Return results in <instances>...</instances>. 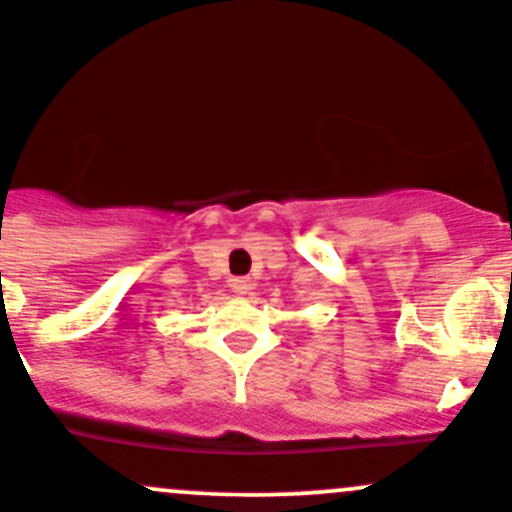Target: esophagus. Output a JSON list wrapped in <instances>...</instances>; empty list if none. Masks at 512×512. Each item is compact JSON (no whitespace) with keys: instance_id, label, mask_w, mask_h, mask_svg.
<instances>
[{"instance_id":"1","label":"esophagus","mask_w":512,"mask_h":512,"mask_svg":"<svg viewBox=\"0 0 512 512\" xmlns=\"http://www.w3.org/2000/svg\"><path fill=\"white\" fill-rule=\"evenodd\" d=\"M230 287L235 289L237 294H247L252 289V277H232Z\"/></svg>"}]
</instances>
